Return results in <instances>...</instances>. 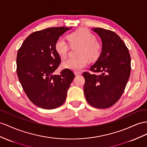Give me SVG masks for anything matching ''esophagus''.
Returning <instances> with one entry per match:
<instances>
[{"instance_id": "1", "label": "esophagus", "mask_w": 147, "mask_h": 147, "mask_svg": "<svg viewBox=\"0 0 147 147\" xmlns=\"http://www.w3.org/2000/svg\"><path fill=\"white\" fill-rule=\"evenodd\" d=\"M74 74H75V75H76V76H78V75H81V72H78V71H75Z\"/></svg>"}]
</instances>
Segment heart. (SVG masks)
<instances>
[{
	"label": "heart",
	"instance_id": "obj_1",
	"mask_svg": "<svg viewBox=\"0 0 147 147\" xmlns=\"http://www.w3.org/2000/svg\"><path fill=\"white\" fill-rule=\"evenodd\" d=\"M71 47L80 46L78 50V58H70L64 61L62 66L65 69L80 71L88 65V59L94 61L98 59L102 52V44L96 40V36L87 29L78 30L67 36ZM58 55L65 58L68 54L69 46L63 38H59L55 45Z\"/></svg>",
	"mask_w": 147,
	"mask_h": 147
}]
</instances>
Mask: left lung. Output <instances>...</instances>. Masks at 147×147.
<instances>
[{"mask_svg":"<svg viewBox=\"0 0 147 147\" xmlns=\"http://www.w3.org/2000/svg\"><path fill=\"white\" fill-rule=\"evenodd\" d=\"M102 40V52L96 63L85 71L84 92L86 100L98 109L114 105L125 89L131 71L130 55L125 43L118 35L102 28L92 29Z\"/></svg>","mask_w":147,"mask_h":147,"instance_id":"left-lung-1","label":"left lung"}]
</instances>
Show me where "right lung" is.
I'll list each match as a JSON object with an SVG mask.
<instances>
[{
    "instance_id": "obj_1",
    "label": "right lung",
    "mask_w": 147,
    "mask_h": 147,
    "mask_svg": "<svg viewBox=\"0 0 147 147\" xmlns=\"http://www.w3.org/2000/svg\"><path fill=\"white\" fill-rule=\"evenodd\" d=\"M69 29L51 27L33 32L18 50V80L28 99L40 108L53 109L61 106L75 77L68 69L53 74L61 63L55 48L56 41Z\"/></svg>"
}]
</instances>
